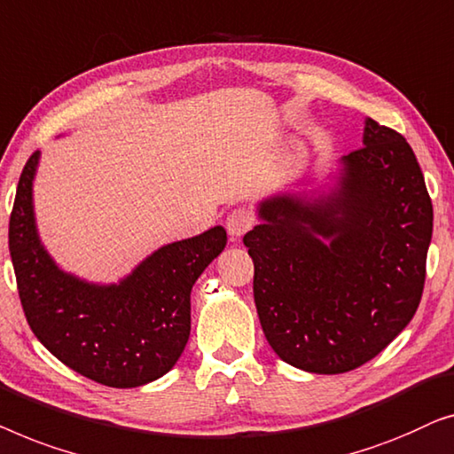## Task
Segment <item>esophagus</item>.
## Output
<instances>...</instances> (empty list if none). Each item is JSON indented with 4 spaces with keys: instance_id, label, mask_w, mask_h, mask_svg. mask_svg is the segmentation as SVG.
Listing matches in <instances>:
<instances>
[{
    "instance_id": "34e87169",
    "label": "esophagus",
    "mask_w": 454,
    "mask_h": 454,
    "mask_svg": "<svg viewBox=\"0 0 454 454\" xmlns=\"http://www.w3.org/2000/svg\"><path fill=\"white\" fill-rule=\"evenodd\" d=\"M253 226H254V218L247 207L232 209V212H230L228 218H226V230H228V234L232 236V239H239V236L248 232V230H251Z\"/></svg>"
}]
</instances>
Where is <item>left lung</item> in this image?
<instances>
[{
	"label": "left lung",
	"mask_w": 454,
	"mask_h": 454,
	"mask_svg": "<svg viewBox=\"0 0 454 454\" xmlns=\"http://www.w3.org/2000/svg\"><path fill=\"white\" fill-rule=\"evenodd\" d=\"M362 148L335 187L259 203L245 234L263 333L279 357L315 374L349 372L416 315L432 240V201L411 145L364 121Z\"/></svg>",
	"instance_id": "obj_1"
}]
</instances>
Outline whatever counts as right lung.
Returning <instances> with one entry per match:
<instances>
[{
    "label": "right lung",
    "mask_w": 454,
    "mask_h": 454,
    "mask_svg": "<svg viewBox=\"0 0 454 454\" xmlns=\"http://www.w3.org/2000/svg\"><path fill=\"white\" fill-rule=\"evenodd\" d=\"M35 152L18 181L10 215V254L18 294L36 340L75 372L114 388L160 379L191 333V288L224 251L226 230L164 245L119 284H90L59 270L38 239Z\"/></svg>",
    "instance_id": "obj_1"
}]
</instances>
